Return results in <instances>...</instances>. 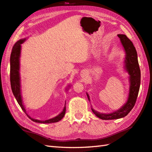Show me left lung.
Returning <instances> with one entry per match:
<instances>
[{"instance_id":"8db88e82","label":"left lung","mask_w":152,"mask_h":152,"mask_svg":"<svg viewBox=\"0 0 152 152\" xmlns=\"http://www.w3.org/2000/svg\"><path fill=\"white\" fill-rule=\"evenodd\" d=\"M120 39L121 42L125 52V58L124 61V69L129 75V92L128 99L126 103L119 110L109 113L98 112L93 108H91L92 112L98 118L103 120L117 119L127 115L132 110L137 101L139 89L140 85V69L138 61V55L136 48L127 37L125 35H117ZM89 102L91 101L89 95L86 92Z\"/></svg>"}]
</instances>
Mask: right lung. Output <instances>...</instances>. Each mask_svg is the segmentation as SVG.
I'll return each mask as SVG.
<instances>
[{
    "instance_id": "1",
    "label": "right lung",
    "mask_w": 152,
    "mask_h": 152,
    "mask_svg": "<svg viewBox=\"0 0 152 152\" xmlns=\"http://www.w3.org/2000/svg\"><path fill=\"white\" fill-rule=\"evenodd\" d=\"M26 41V39H20L19 41L15 42V44L14 45L12 48L11 55H10V84L11 88L13 94L15 96V99L19 104L21 109L24 111L27 116L29 117L30 119H31L33 121L39 123H56L60 121L63 118L64 116L66 113V104L64 107L62 111L53 118L49 119L47 120H38L35 119L31 117L26 112V110L24 107L23 104L22 97H21V79H20V58L21 56V45ZM70 87V86H68V87L66 88V91H67L68 89Z\"/></svg>"
}]
</instances>
